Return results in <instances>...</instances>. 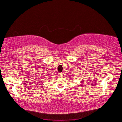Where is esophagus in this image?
Here are the masks:
<instances>
[{
    "mask_svg": "<svg viewBox=\"0 0 122 122\" xmlns=\"http://www.w3.org/2000/svg\"><path fill=\"white\" fill-rule=\"evenodd\" d=\"M59 76L61 77H63V74L62 73H60L59 74Z\"/></svg>",
    "mask_w": 122,
    "mask_h": 122,
    "instance_id": "1",
    "label": "esophagus"
}]
</instances>
